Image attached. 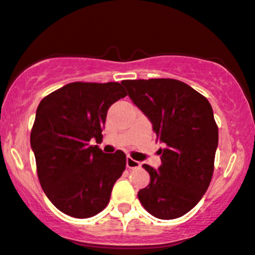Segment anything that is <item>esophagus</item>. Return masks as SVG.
Segmentation results:
<instances>
[{"mask_svg":"<svg viewBox=\"0 0 255 255\" xmlns=\"http://www.w3.org/2000/svg\"><path fill=\"white\" fill-rule=\"evenodd\" d=\"M126 166H127L128 168H130V169H135V168H138V167L141 166V163L136 160L131 159L130 156H128L127 161H126Z\"/></svg>","mask_w":255,"mask_h":255,"instance_id":"esophagus-1","label":"esophagus"}]
</instances>
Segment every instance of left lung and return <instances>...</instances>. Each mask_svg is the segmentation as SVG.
Returning a JSON list of instances; mask_svg holds the SVG:
<instances>
[{
  "instance_id": "8db88e82",
  "label": "left lung",
  "mask_w": 255,
  "mask_h": 255,
  "mask_svg": "<svg viewBox=\"0 0 255 255\" xmlns=\"http://www.w3.org/2000/svg\"><path fill=\"white\" fill-rule=\"evenodd\" d=\"M133 102L147 115L162 165H143L150 182L137 198L144 209L162 220L188 213L207 191L214 172L219 131L213 109L200 93L174 79L125 80Z\"/></svg>"
}]
</instances>
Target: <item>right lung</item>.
<instances>
[{
    "instance_id": "add662e5",
    "label": "right lung",
    "mask_w": 255,
    "mask_h": 255,
    "mask_svg": "<svg viewBox=\"0 0 255 255\" xmlns=\"http://www.w3.org/2000/svg\"><path fill=\"white\" fill-rule=\"evenodd\" d=\"M127 96L119 82H72L42 99L30 144L38 181L51 204L69 217L104 211L113 186L126 169V154H105L89 144L102 141L107 112Z\"/></svg>"
}]
</instances>
